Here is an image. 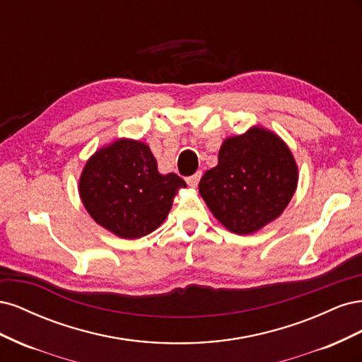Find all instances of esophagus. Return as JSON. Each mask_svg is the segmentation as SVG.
<instances>
[{"instance_id": "obj_1", "label": "esophagus", "mask_w": 362, "mask_h": 362, "mask_svg": "<svg viewBox=\"0 0 362 362\" xmlns=\"http://www.w3.org/2000/svg\"><path fill=\"white\" fill-rule=\"evenodd\" d=\"M201 177H202V173L201 172H196L194 175H192V177H189L187 180H185V181H187V184L190 185V187H198V184H199V180H201Z\"/></svg>"}]
</instances>
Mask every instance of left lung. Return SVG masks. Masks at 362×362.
Listing matches in <instances>:
<instances>
[{
    "label": "left lung",
    "mask_w": 362,
    "mask_h": 362,
    "mask_svg": "<svg viewBox=\"0 0 362 362\" xmlns=\"http://www.w3.org/2000/svg\"><path fill=\"white\" fill-rule=\"evenodd\" d=\"M298 181V164L286 141L254 125L223 140L217 166L201 178L199 193L228 231L249 235L284 213Z\"/></svg>",
    "instance_id": "8db88e82"
}]
</instances>
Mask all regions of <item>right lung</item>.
<instances>
[{"mask_svg":"<svg viewBox=\"0 0 362 362\" xmlns=\"http://www.w3.org/2000/svg\"><path fill=\"white\" fill-rule=\"evenodd\" d=\"M184 187L177 173L158 172L149 145L125 137L96 149L78 181L81 202L93 221L127 240L156 231Z\"/></svg>","mask_w":362,"mask_h":362,"instance_id":"add662e5","label":"right lung"}]
</instances>
